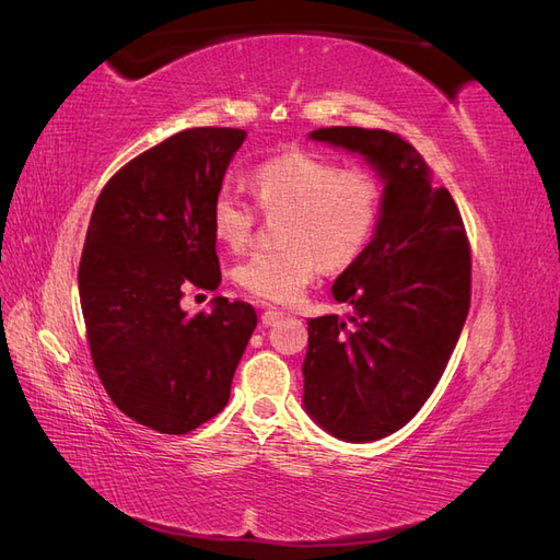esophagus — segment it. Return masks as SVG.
<instances>
[{
  "instance_id": "34e87169",
  "label": "esophagus",
  "mask_w": 560,
  "mask_h": 560,
  "mask_svg": "<svg viewBox=\"0 0 560 560\" xmlns=\"http://www.w3.org/2000/svg\"><path fill=\"white\" fill-rule=\"evenodd\" d=\"M282 317H284L282 311L268 308V311L261 313V325H264V327H276V325H280V322H282Z\"/></svg>"
}]
</instances>
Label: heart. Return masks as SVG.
<instances>
[{
	"label": "heart",
	"mask_w": 560,
	"mask_h": 560,
	"mask_svg": "<svg viewBox=\"0 0 560 560\" xmlns=\"http://www.w3.org/2000/svg\"><path fill=\"white\" fill-rule=\"evenodd\" d=\"M252 191L266 217H282L278 249L252 254L233 278L243 290L268 303H290L315 278L319 266L348 268L366 249L383 206V186L362 167L290 151L261 163ZM257 214L247 202L222 191L212 202L214 238L231 252L247 247Z\"/></svg>",
	"instance_id": "obj_1"
}]
</instances>
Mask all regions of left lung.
I'll list each match as a JSON object with an SVG mask.
<instances>
[{
	"instance_id": "1",
	"label": "left lung",
	"mask_w": 560,
	"mask_h": 560,
	"mask_svg": "<svg viewBox=\"0 0 560 560\" xmlns=\"http://www.w3.org/2000/svg\"><path fill=\"white\" fill-rule=\"evenodd\" d=\"M308 138L362 156L383 182L378 226L331 287L354 313L311 319L303 360L306 413L366 444L401 430L442 378L469 311V245L451 194L395 132L336 126Z\"/></svg>"
}]
</instances>
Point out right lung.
<instances>
[{"mask_svg":"<svg viewBox=\"0 0 560 560\" xmlns=\"http://www.w3.org/2000/svg\"><path fill=\"white\" fill-rule=\"evenodd\" d=\"M241 128H189L151 147L100 194L79 264L91 358L128 418L186 434L224 409L257 313L214 296L189 315L184 287L217 290L212 202Z\"/></svg>","mask_w":560,"mask_h":560,"instance_id":"obj_1","label":"right lung"}]
</instances>
